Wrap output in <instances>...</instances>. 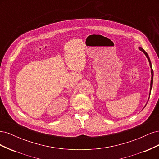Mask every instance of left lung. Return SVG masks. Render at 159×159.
I'll return each instance as SVG.
<instances>
[{"mask_svg": "<svg viewBox=\"0 0 159 159\" xmlns=\"http://www.w3.org/2000/svg\"><path fill=\"white\" fill-rule=\"evenodd\" d=\"M139 49L140 50H141L144 54H145V56H147V59H148V62H149V64H150V67H151V88H150V92L151 91V89H152V82H153V70H152V65H151V60H150V58H149V57H148V55L147 54V53L142 48H141V47H139ZM149 95H151V93H149ZM149 99V98H148Z\"/></svg>", "mask_w": 159, "mask_h": 159, "instance_id": "8db88e82", "label": "left lung"}]
</instances>
